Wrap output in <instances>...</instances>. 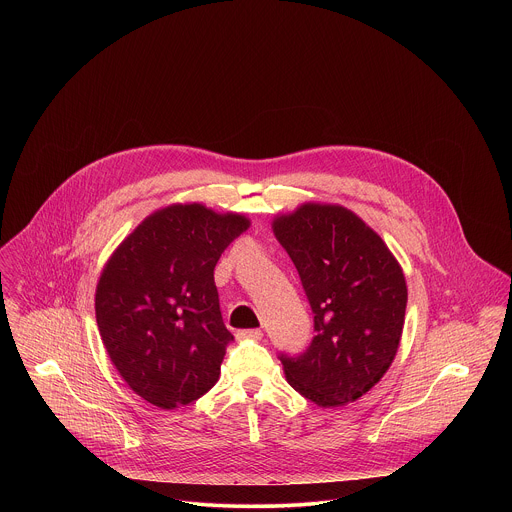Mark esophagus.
I'll return each instance as SVG.
<instances>
[{"label": "esophagus", "instance_id": "esophagus-1", "mask_svg": "<svg viewBox=\"0 0 512 512\" xmlns=\"http://www.w3.org/2000/svg\"><path fill=\"white\" fill-rule=\"evenodd\" d=\"M236 337H238L240 341H244V339L260 341V339L264 337V333H262V329H242V331H238V333H236Z\"/></svg>", "mask_w": 512, "mask_h": 512}]
</instances>
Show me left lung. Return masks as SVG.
Wrapping results in <instances>:
<instances>
[{
    "instance_id": "left-lung-1",
    "label": "left lung",
    "mask_w": 512,
    "mask_h": 512,
    "mask_svg": "<svg viewBox=\"0 0 512 512\" xmlns=\"http://www.w3.org/2000/svg\"><path fill=\"white\" fill-rule=\"evenodd\" d=\"M274 234L299 274L315 331L303 353L278 355L286 378L321 408L355 402L396 357L404 274L382 238L343 207L303 205L274 220Z\"/></svg>"
}]
</instances>
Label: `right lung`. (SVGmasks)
I'll return each instance as SVG.
<instances>
[{"label":"right lung","instance_id":"obj_1","mask_svg":"<svg viewBox=\"0 0 512 512\" xmlns=\"http://www.w3.org/2000/svg\"><path fill=\"white\" fill-rule=\"evenodd\" d=\"M248 228L240 215L173 205L147 217L112 254L96 288L104 347L128 386L173 410L219 380L226 347L215 266Z\"/></svg>","mask_w":512,"mask_h":512}]
</instances>
